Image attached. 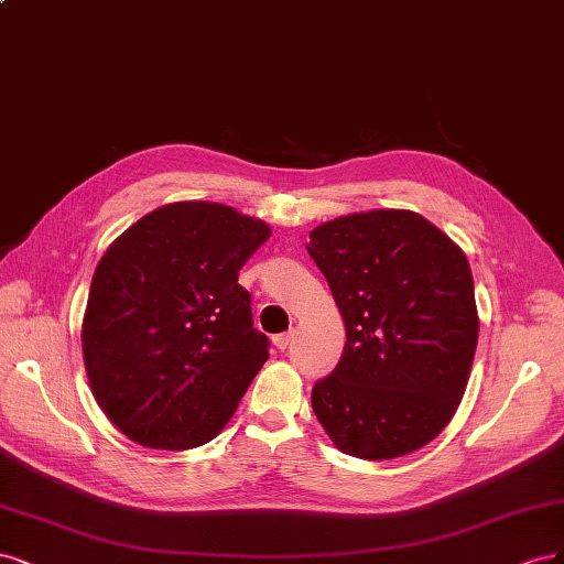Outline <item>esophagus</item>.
Masks as SVG:
<instances>
[{
    "instance_id": "esophagus-1",
    "label": "esophagus",
    "mask_w": 564,
    "mask_h": 564,
    "mask_svg": "<svg viewBox=\"0 0 564 564\" xmlns=\"http://www.w3.org/2000/svg\"><path fill=\"white\" fill-rule=\"evenodd\" d=\"M290 339H293V330L281 333V335H274V347H276V349H281V351H285V349H288V344H290Z\"/></svg>"
}]
</instances>
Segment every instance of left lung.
<instances>
[{
	"label": "left lung",
	"mask_w": 564,
	"mask_h": 564,
	"mask_svg": "<svg viewBox=\"0 0 564 564\" xmlns=\"http://www.w3.org/2000/svg\"><path fill=\"white\" fill-rule=\"evenodd\" d=\"M347 328L312 408L333 443L358 459L424 447L457 412L474 366L478 308L459 246L410 210L339 217L308 234Z\"/></svg>",
	"instance_id": "8db88e82"
}]
</instances>
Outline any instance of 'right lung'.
I'll return each instance as SVG.
<instances>
[{"label":"right lung","mask_w":564,"mask_h":564,"mask_svg":"<svg viewBox=\"0 0 564 564\" xmlns=\"http://www.w3.org/2000/svg\"><path fill=\"white\" fill-rule=\"evenodd\" d=\"M271 236L223 204L152 210L107 248L82 349L102 412L154 449L208 443L269 358L239 271Z\"/></svg>","instance_id":"1"}]
</instances>
